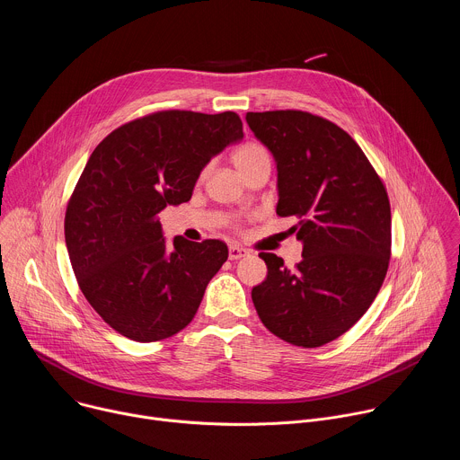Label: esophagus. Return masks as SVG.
<instances>
[{
  "label": "esophagus",
  "instance_id": "1",
  "mask_svg": "<svg viewBox=\"0 0 460 460\" xmlns=\"http://www.w3.org/2000/svg\"><path fill=\"white\" fill-rule=\"evenodd\" d=\"M247 252H249V251L243 249V247L231 245V247H229V260H240V258H243Z\"/></svg>",
  "mask_w": 460,
  "mask_h": 460
}]
</instances>
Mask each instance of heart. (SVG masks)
<instances>
[{
	"mask_svg": "<svg viewBox=\"0 0 460 460\" xmlns=\"http://www.w3.org/2000/svg\"><path fill=\"white\" fill-rule=\"evenodd\" d=\"M260 162H270V155L256 142H245L233 153V164L240 171V174Z\"/></svg>",
	"mask_w": 460,
	"mask_h": 460,
	"instance_id": "heart-1",
	"label": "heart"
}]
</instances>
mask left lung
<instances>
[{
	"label": "left lung",
	"instance_id": "left-lung-1",
	"mask_svg": "<svg viewBox=\"0 0 460 460\" xmlns=\"http://www.w3.org/2000/svg\"><path fill=\"white\" fill-rule=\"evenodd\" d=\"M254 137L279 171V217L296 218L304 243L288 270L260 252L268 279L252 288L256 313L279 339L320 348L344 335L375 300L391 256L385 187L358 147L333 121L304 111L247 112Z\"/></svg>",
	"mask_w": 460,
	"mask_h": 460
}]
</instances>
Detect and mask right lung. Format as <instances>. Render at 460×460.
Here are the masks:
<instances>
[{"label":"right lung","instance_id":"1","mask_svg":"<svg viewBox=\"0 0 460 460\" xmlns=\"http://www.w3.org/2000/svg\"><path fill=\"white\" fill-rule=\"evenodd\" d=\"M242 138L236 112L158 111L93 151L67 204L65 243L82 293L119 335L164 341L199 311L227 245L176 236L167 247L158 213L189 202L209 160Z\"/></svg>","mask_w":460,"mask_h":460}]
</instances>
